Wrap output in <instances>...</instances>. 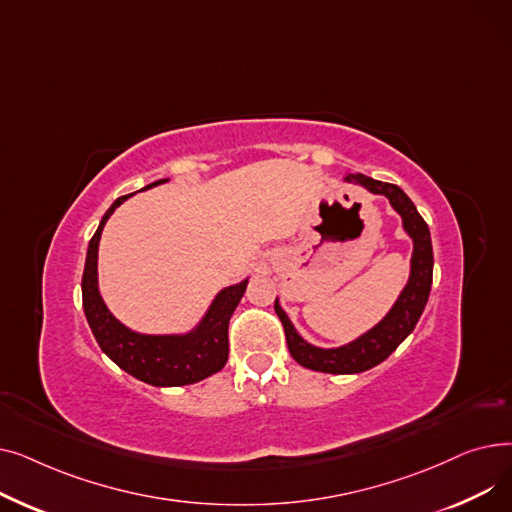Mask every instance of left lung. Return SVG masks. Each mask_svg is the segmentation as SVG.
I'll list each match as a JSON object with an SVG mask.
<instances>
[{
    "label": "left lung",
    "instance_id": "8db88e82",
    "mask_svg": "<svg viewBox=\"0 0 512 512\" xmlns=\"http://www.w3.org/2000/svg\"><path fill=\"white\" fill-rule=\"evenodd\" d=\"M344 180L348 184L363 186L371 195H382L390 201L392 209L400 215L402 230H405L407 236L413 240V255L409 280L405 288L400 290L398 299L394 301L390 311L373 328L340 346L324 348L307 342L297 332V328H294L290 317L276 299L274 309L284 326L286 344L292 359L307 369L338 375L367 371L386 361L396 351V346L415 330L417 321L427 305L434 276L432 236H429L425 220L421 218L415 203L407 197V193L396 184L373 180L365 174H348Z\"/></svg>",
    "mask_w": 512,
    "mask_h": 512
}]
</instances>
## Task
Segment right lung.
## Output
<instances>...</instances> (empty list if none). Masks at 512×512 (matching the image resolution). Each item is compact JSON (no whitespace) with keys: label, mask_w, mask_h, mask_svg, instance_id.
Instances as JSON below:
<instances>
[{"label":"right lung","mask_w":512,"mask_h":512,"mask_svg":"<svg viewBox=\"0 0 512 512\" xmlns=\"http://www.w3.org/2000/svg\"><path fill=\"white\" fill-rule=\"evenodd\" d=\"M168 182V178L147 184V188ZM132 195H124L112 203L103 213V218L93 234L83 272V309L89 328L101 346V351L110 357L120 369L130 373L145 384L157 388L186 386L201 382L209 375L218 373L228 361V324L230 317L247 290L249 278L238 284L222 288L197 326L182 334H143L124 326L122 321L107 309L97 278L99 240L105 222L112 213Z\"/></svg>","instance_id":"right-lung-1"}]
</instances>
